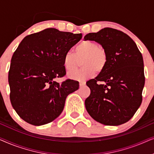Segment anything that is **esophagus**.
I'll list each match as a JSON object with an SVG mask.
<instances>
[{"mask_svg": "<svg viewBox=\"0 0 154 154\" xmlns=\"http://www.w3.org/2000/svg\"><path fill=\"white\" fill-rule=\"evenodd\" d=\"M79 85L81 87H82V86L85 85V81H79Z\"/></svg>", "mask_w": 154, "mask_h": 154, "instance_id": "obj_1", "label": "esophagus"}]
</instances>
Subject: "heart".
<instances>
[{
	"mask_svg": "<svg viewBox=\"0 0 154 154\" xmlns=\"http://www.w3.org/2000/svg\"><path fill=\"white\" fill-rule=\"evenodd\" d=\"M83 66L79 71L69 73V76L76 79H85L102 72L108 64V54L105 49L96 42L86 40L74 48V52L68 51L63 57V65L66 71L75 69L81 60Z\"/></svg>",
	"mask_w": 154,
	"mask_h": 154,
	"instance_id": "obj_1",
	"label": "heart"
}]
</instances>
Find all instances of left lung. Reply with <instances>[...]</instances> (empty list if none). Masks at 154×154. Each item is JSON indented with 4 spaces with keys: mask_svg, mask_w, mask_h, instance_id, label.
Returning a JSON list of instances; mask_svg holds the SVG:
<instances>
[{
    "mask_svg": "<svg viewBox=\"0 0 154 154\" xmlns=\"http://www.w3.org/2000/svg\"><path fill=\"white\" fill-rule=\"evenodd\" d=\"M84 39L101 44L109 58L104 70L86 83L90 94L85 108L92 119L104 125L125 123L142 102L145 77L142 53L129 35L115 29L104 28Z\"/></svg>",
    "mask_w": 154,
    "mask_h": 154,
    "instance_id": "obj_1",
    "label": "left lung"
}]
</instances>
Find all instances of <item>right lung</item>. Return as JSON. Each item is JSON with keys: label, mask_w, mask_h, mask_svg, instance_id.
Masks as SVG:
<instances>
[{"label": "right lung", "mask_w": 154, "mask_h": 154, "mask_svg": "<svg viewBox=\"0 0 154 154\" xmlns=\"http://www.w3.org/2000/svg\"><path fill=\"white\" fill-rule=\"evenodd\" d=\"M82 38L48 28L26 35L12 57L8 74L10 99L17 113L29 124L42 125L62 112L66 97L79 83L54 80L66 75L63 57Z\"/></svg>", "instance_id": "right-lung-1"}]
</instances>
